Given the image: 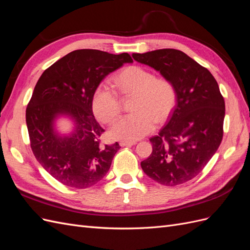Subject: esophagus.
<instances>
[{
  "label": "esophagus",
  "mask_w": 250,
  "mask_h": 250,
  "mask_svg": "<svg viewBox=\"0 0 250 250\" xmlns=\"http://www.w3.org/2000/svg\"><path fill=\"white\" fill-rule=\"evenodd\" d=\"M137 144V142H126V141H121L120 145L121 147H130Z\"/></svg>",
  "instance_id": "34e87169"
}]
</instances>
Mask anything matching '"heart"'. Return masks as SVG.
<instances>
[{
    "instance_id": "1",
    "label": "heart",
    "mask_w": 250,
    "mask_h": 250,
    "mask_svg": "<svg viewBox=\"0 0 250 250\" xmlns=\"http://www.w3.org/2000/svg\"><path fill=\"white\" fill-rule=\"evenodd\" d=\"M118 88L126 95H134L133 112L121 117L112 124L109 135L115 140L135 142L153 131L156 122L167 121L177 102V92L168 78L156 77L153 72L140 65H131L119 72L115 77ZM95 117L109 124L119 116L118 93L108 83L98 84L92 96Z\"/></svg>"
}]
</instances>
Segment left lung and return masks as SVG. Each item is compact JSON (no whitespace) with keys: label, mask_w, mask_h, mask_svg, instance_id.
<instances>
[{"label":"left lung","mask_w":250,"mask_h":250,"mask_svg":"<svg viewBox=\"0 0 250 250\" xmlns=\"http://www.w3.org/2000/svg\"><path fill=\"white\" fill-rule=\"evenodd\" d=\"M132 57L171 80L177 92L176 106L167 125L150 139L152 153L141 163L142 169L164 186L187 183L206 167L223 138L225 103L218 83L207 67L179 50Z\"/></svg>","instance_id":"obj_1"}]
</instances>
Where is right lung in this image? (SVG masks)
Instances as JSON below:
<instances>
[{
	"instance_id": "obj_1",
	"label": "right lung",
	"mask_w": 250,
	"mask_h": 250,
	"mask_svg": "<svg viewBox=\"0 0 250 250\" xmlns=\"http://www.w3.org/2000/svg\"><path fill=\"white\" fill-rule=\"evenodd\" d=\"M126 62H132L128 53L76 50L49 66L37 81L26 109L30 146L42 168L62 185L89 188L108 172L121 147L118 142L101 144L104 129L94 117L92 96L108 74ZM59 115L74 121L69 137L54 129Z\"/></svg>"
}]
</instances>
